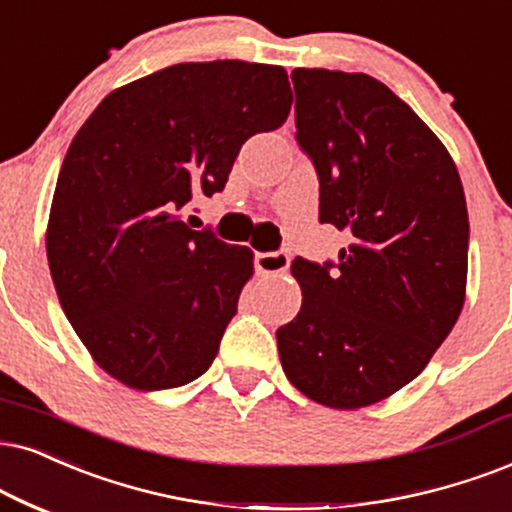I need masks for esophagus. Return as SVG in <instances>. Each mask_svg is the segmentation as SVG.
<instances>
[{
	"label": "esophagus",
	"mask_w": 512,
	"mask_h": 512,
	"mask_svg": "<svg viewBox=\"0 0 512 512\" xmlns=\"http://www.w3.org/2000/svg\"><path fill=\"white\" fill-rule=\"evenodd\" d=\"M288 267H290V257H288V252H283V250H278V252H257V255H255L257 274L281 276V274H286Z\"/></svg>",
	"instance_id": "obj_1"
}]
</instances>
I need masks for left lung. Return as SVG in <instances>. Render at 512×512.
I'll list each match as a JSON object with an SVG mask.
<instances>
[{"label": "left lung", "mask_w": 512, "mask_h": 512, "mask_svg": "<svg viewBox=\"0 0 512 512\" xmlns=\"http://www.w3.org/2000/svg\"><path fill=\"white\" fill-rule=\"evenodd\" d=\"M295 127L319 174L338 264L297 260V316L276 331L286 378L340 411L383 401L428 366L468 281V208L437 134L364 73L295 68Z\"/></svg>", "instance_id": "obj_1"}]
</instances>
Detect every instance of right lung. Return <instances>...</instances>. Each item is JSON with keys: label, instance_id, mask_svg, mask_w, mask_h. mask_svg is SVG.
<instances>
[{"label": "right lung", "instance_id": "obj_1", "mask_svg": "<svg viewBox=\"0 0 512 512\" xmlns=\"http://www.w3.org/2000/svg\"><path fill=\"white\" fill-rule=\"evenodd\" d=\"M281 66L177 63L113 89L75 134L47 224L63 312L92 359L132 390L196 380L217 357L252 250L177 212L222 191L241 146L281 127Z\"/></svg>", "mask_w": 512, "mask_h": 512}]
</instances>
